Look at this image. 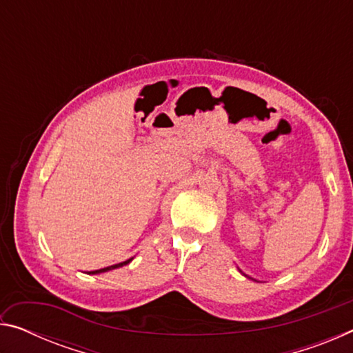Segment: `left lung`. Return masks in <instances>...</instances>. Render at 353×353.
<instances>
[{
  "label": "left lung",
  "instance_id": "8db88e82",
  "mask_svg": "<svg viewBox=\"0 0 353 353\" xmlns=\"http://www.w3.org/2000/svg\"><path fill=\"white\" fill-rule=\"evenodd\" d=\"M238 271H240V272L243 274V276H244V277H248V279H252V277H249V276H246V274H244V272H243V271L240 270V268H238ZM252 280H254V279H252Z\"/></svg>",
  "mask_w": 353,
  "mask_h": 353
}]
</instances>
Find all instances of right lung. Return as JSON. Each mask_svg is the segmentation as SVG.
Listing matches in <instances>:
<instances>
[{"label":"right lung","instance_id":"right-lung-1","mask_svg":"<svg viewBox=\"0 0 353 353\" xmlns=\"http://www.w3.org/2000/svg\"><path fill=\"white\" fill-rule=\"evenodd\" d=\"M134 260V256L132 259H129V260H126V261H121V263H117V265H112V266H107V268H103V270H97V271H88L87 274H90V276H94V274H103V272H107V271H112V270H117V268H121V266H124V265H129L130 261Z\"/></svg>","mask_w":353,"mask_h":353}]
</instances>
